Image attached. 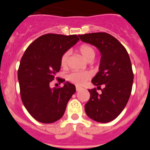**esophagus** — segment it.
<instances>
[{
  "mask_svg": "<svg viewBox=\"0 0 150 150\" xmlns=\"http://www.w3.org/2000/svg\"><path fill=\"white\" fill-rule=\"evenodd\" d=\"M82 87L81 86H76V91H79V90H80V89H82Z\"/></svg>",
  "mask_w": 150,
  "mask_h": 150,
  "instance_id": "obj_1",
  "label": "esophagus"
}]
</instances>
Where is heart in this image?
Wrapping results in <instances>:
<instances>
[{"label":"heart","instance_id":"b5f03b06","mask_svg":"<svg viewBox=\"0 0 150 150\" xmlns=\"http://www.w3.org/2000/svg\"><path fill=\"white\" fill-rule=\"evenodd\" d=\"M79 51L83 57L88 62L92 61L95 56V51L93 47L89 45L84 44L82 45L79 49ZM71 55V52L67 51L62 55L61 58V65L63 67H67L68 64L69 57ZM91 76V74L90 72H79V71H75L69 74L67 79L76 85H83L89 79Z\"/></svg>","mask_w":150,"mask_h":150}]
</instances>
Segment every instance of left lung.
<instances>
[{"instance_id":"8db88e82","label":"left lung","mask_w":150,"mask_h":150,"mask_svg":"<svg viewBox=\"0 0 150 150\" xmlns=\"http://www.w3.org/2000/svg\"><path fill=\"white\" fill-rule=\"evenodd\" d=\"M79 37L83 42L93 45L100 51L99 71L91 83L97 88L100 85L104 87L100 94L95 88L88 90L90 98L85 105V111L98 122H109L121 113L131 95L134 74L129 55L120 41L107 33H91Z\"/></svg>"}]
</instances>
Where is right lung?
I'll list each match as a JSON object with an SVG mask.
<instances>
[{"instance_id":"add662e5","label":"right lung","mask_w":150,"mask_h":150,"mask_svg":"<svg viewBox=\"0 0 150 150\" xmlns=\"http://www.w3.org/2000/svg\"><path fill=\"white\" fill-rule=\"evenodd\" d=\"M79 40L76 35L44 34L30 43L22 55L18 71L21 98L26 110L40 122L60 120L76 91L69 82L59 88H50V83L60 71L62 55Z\"/></svg>"}]
</instances>
